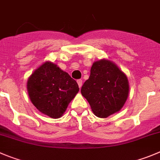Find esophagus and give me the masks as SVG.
Segmentation results:
<instances>
[{"instance_id": "obj_1", "label": "esophagus", "mask_w": 160, "mask_h": 160, "mask_svg": "<svg viewBox=\"0 0 160 160\" xmlns=\"http://www.w3.org/2000/svg\"><path fill=\"white\" fill-rule=\"evenodd\" d=\"M77 82H78V84L79 88H81L82 86V80L79 79V80H78V81H77Z\"/></svg>"}]
</instances>
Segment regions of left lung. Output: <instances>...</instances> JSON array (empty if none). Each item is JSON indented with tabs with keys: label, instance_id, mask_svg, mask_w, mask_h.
<instances>
[{
	"label": "left lung",
	"instance_id": "obj_1",
	"mask_svg": "<svg viewBox=\"0 0 160 160\" xmlns=\"http://www.w3.org/2000/svg\"><path fill=\"white\" fill-rule=\"evenodd\" d=\"M81 93L93 114L106 118L122 109L128 99L129 83L117 64L102 58L93 63L90 78L83 84Z\"/></svg>",
	"mask_w": 160,
	"mask_h": 160
}]
</instances>
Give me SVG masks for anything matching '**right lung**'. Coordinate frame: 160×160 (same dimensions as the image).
<instances>
[{
	"mask_svg": "<svg viewBox=\"0 0 160 160\" xmlns=\"http://www.w3.org/2000/svg\"><path fill=\"white\" fill-rule=\"evenodd\" d=\"M29 98L36 109L51 118H60L79 91L75 80L46 61L34 70L27 82Z\"/></svg>",
	"mask_w": 160,
	"mask_h": 160,
	"instance_id": "add662e5",
	"label": "right lung"
}]
</instances>
